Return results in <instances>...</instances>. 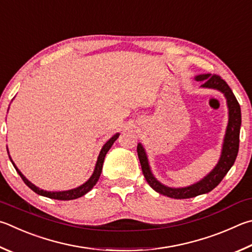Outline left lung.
<instances>
[{"mask_svg": "<svg viewBox=\"0 0 252 252\" xmlns=\"http://www.w3.org/2000/svg\"><path fill=\"white\" fill-rule=\"evenodd\" d=\"M195 79L202 82V86L200 87H203V88L216 89L220 91L227 100L228 125L226 129V134L225 138H223L220 158H219V161L216 164V166L213 168V171L193 185H189L187 187H180V189L168 187L163 185L162 183H159L154 177L152 171L150 168L149 159L148 157H146L145 150L141 143L138 144V149H136L138 150V157L141 163L142 172H143V175L146 182L149 183V185L155 191H158V193L175 199L191 198L195 197V196L209 193L210 190H213L222 181V178L225 177L231 166L234 165L238 154V150H239L241 111L239 103H238L230 87L218 75H198L195 77Z\"/></svg>", "mask_w": 252, "mask_h": 252, "instance_id": "8db88e82", "label": "left lung"}]
</instances>
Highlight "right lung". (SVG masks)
Instances as JSON below:
<instances>
[{
  "label": "right lung",
  "mask_w": 252,
  "mask_h": 252,
  "mask_svg": "<svg viewBox=\"0 0 252 252\" xmlns=\"http://www.w3.org/2000/svg\"><path fill=\"white\" fill-rule=\"evenodd\" d=\"M120 133H116L114 134L111 139H109V141L106 142V144L102 146L101 151H100L99 153V157L97 159V163H95V166H94V170L93 175L90 176V178L84 184L80 185L79 187H76L74 189H69V190H63V191H47V190H44V189H38L37 186L34 185L33 183H31L27 178L23 175L21 173V171L18 170L16 167V165L14 164V162L12 161V158L10 157L11 162L13 164V166L15 167L16 172L20 174V176L22 177V180L24 181L25 184L30 187L32 190H34L36 194L38 195H42L45 196V197H48V198H53V199H58V200H70V199H76V198H79L81 196L86 195L88 193L89 190L93 189V187L97 184V182L100 177V174H101L102 171V165H103V161H104V158H106V154L108 153V151L110 150V148L112 146V144L114 143V141H116ZM7 153H8V150H7Z\"/></svg>",
  "instance_id": "right-lung-1"
}]
</instances>
